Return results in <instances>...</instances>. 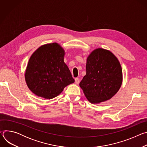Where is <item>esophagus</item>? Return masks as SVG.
I'll return each mask as SVG.
<instances>
[{
  "label": "esophagus",
  "instance_id": "obj_1",
  "mask_svg": "<svg viewBox=\"0 0 147 147\" xmlns=\"http://www.w3.org/2000/svg\"><path fill=\"white\" fill-rule=\"evenodd\" d=\"M75 82H76V84H78L79 82H80V78H75Z\"/></svg>",
  "mask_w": 147,
  "mask_h": 147
}]
</instances>
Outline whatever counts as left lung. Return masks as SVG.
<instances>
[{
	"label": "left lung",
	"instance_id": "obj_1",
	"mask_svg": "<svg viewBox=\"0 0 147 147\" xmlns=\"http://www.w3.org/2000/svg\"><path fill=\"white\" fill-rule=\"evenodd\" d=\"M121 83L122 70L117 57L108 50H94L87 59L86 75L80 82L87 99L92 103L110 99Z\"/></svg>",
	"mask_w": 147,
	"mask_h": 147
}]
</instances>
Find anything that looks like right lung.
<instances>
[{
	"label": "right lung",
	"instance_id": "right-lung-1",
	"mask_svg": "<svg viewBox=\"0 0 147 147\" xmlns=\"http://www.w3.org/2000/svg\"><path fill=\"white\" fill-rule=\"evenodd\" d=\"M65 51L58 44L39 47L30 58L25 78L29 89L36 95L52 99L74 82L64 62Z\"/></svg>",
	"mask_w": 147,
	"mask_h": 147
}]
</instances>
